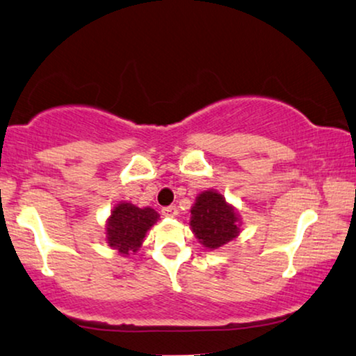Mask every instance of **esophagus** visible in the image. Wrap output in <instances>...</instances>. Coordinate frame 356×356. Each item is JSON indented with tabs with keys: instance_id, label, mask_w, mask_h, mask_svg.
Returning a JSON list of instances; mask_svg holds the SVG:
<instances>
[{
	"instance_id": "34e87169",
	"label": "esophagus",
	"mask_w": 356,
	"mask_h": 356,
	"mask_svg": "<svg viewBox=\"0 0 356 356\" xmlns=\"http://www.w3.org/2000/svg\"><path fill=\"white\" fill-rule=\"evenodd\" d=\"M163 215H164V217H170V218H174L175 215H177V207H175V205L164 207V209H163Z\"/></svg>"
}]
</instances>
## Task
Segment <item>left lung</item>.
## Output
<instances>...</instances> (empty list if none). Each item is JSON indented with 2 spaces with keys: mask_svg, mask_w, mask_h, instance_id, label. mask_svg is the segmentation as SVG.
<instances>
[{
  "mask_svg": "<svg viewBox=\"0 0 356 356\" xmlns=\"http://www.w3.org/2000/svg\"><path fill=\"white\" fill-rule=\"evenodd\" d=\"M240 215L218 191L199 193L191 209V228L207 250L222 248L240 235Z\"/></svg>",
  "mask_w": 356,
  "mask_h": 356,
  "instance_id": "1",
  "label": "left lung"
}]
</instances>
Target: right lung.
<instances>
[{"label": "right lung", "instance_id": "obj_1", "mask_svg": "<svg viewBox=\"0 0 356 356\" xmlns=\"http://www.w3.org/2000/svg\"><path fill=\"white\" fill-rule=\"evenodd\" d=\"M159 220V213L151 207L118 202L106 220V243L120 254H134L141 248L147 230Z\"/></svg>", "mask_w": 356, "mask_h": 356}]
</instances>
